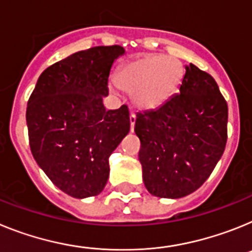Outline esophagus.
Wrapping results in <instances>:
<instances>
[{
  "label": "esophagus",
  "mask_w": 252,
  "mask_h": 252,
  "mask_svg": "<svg viewBox=\"0 0 252 252\" xmlns=\"http://www.w3.org/2000/svg\"><path fill=\"white\" fill-rule=\"evenodd\" d=\"M129 120H130V130H134V124H135V114L130 113V117H129Z\"/></svg>",
  "instance_id": "1"
}]
</instances>
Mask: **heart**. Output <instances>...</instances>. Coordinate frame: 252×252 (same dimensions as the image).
Listing matches in <instances>:
<instances>
[{
    "label": "heart",
    "instance_id": "1",
    "mask_svg": "<svg viewBox=\"0 0 252 252\" xmlns=\"http://www.w3.org/2000/svg\"><path fill=\"white\" fill-rule=\"evenodd\" d=\"M184 65L175 58L162 56L144 57L128 63L118 72L117 84L132 94L141 109H155L167 101L180 86Z\"/></svg>",
    "mask_w": 252,
    "mask_h": 252
}]
</instances>
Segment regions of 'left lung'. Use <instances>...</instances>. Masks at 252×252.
<instances>
[{
	"instance_id": "left-lung-1",
	"label": "left lung",
	"mask_w": 252,
	"mask_h": 252,
	"mask_svg": "<svg viewBox=\"0 0 252 252\" xmlns=\"http://www.w3.org/2000/svg\"><path fill=\"white\" fill-rule=\"evenodd\" d=\"M228 106L211 74L190 63L174 95L137 114L144 185L159 198L178 199L202 187L227 143Z\"/></svg>"
}]
</instances>
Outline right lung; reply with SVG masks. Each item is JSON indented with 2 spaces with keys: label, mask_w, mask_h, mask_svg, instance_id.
<instances>
[{
  "label": "right lung",
  "mask_w": 252,
  "mask_h": 252,
  "mask_svg": "<svg viewBox=\"0 0 252 252\" xmlns=\"http://www.w3.org/2000/svg\"><path fill=\"white\" fill-rule=\"evenodd\" d=\"M120 45L81 50L48 67L26 108L29 144L50 181L73 198L95 196L109 178V157L130 129L122 105L105 110L111 65Z\"/></svg>",
  "instance_id": "right-lung-1"
}]
</instances>
